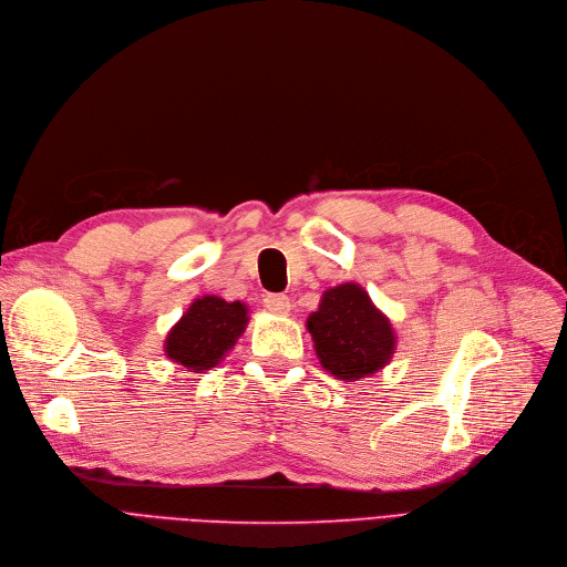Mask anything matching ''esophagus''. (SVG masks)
<instances>
[{
	"instance_id": "1",
	"label": "esophagus",
	"mask_w": 567,
	"mask_h": 567,
	"mask_svg": "<svg viewBox=\"0 0 567 567\" xmlns=\"http://www.w3.org/2000/svg\"><path fill=\"white\" fill-rule=\"evenodd\" d=\"M262 305H265L267 311H272L277 316H286L290 311V307H292L286 295H265Z\"/></svg>"
}]
</instances>
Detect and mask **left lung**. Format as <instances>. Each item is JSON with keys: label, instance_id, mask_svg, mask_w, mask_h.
Returning a JSON list of instances; mask_svg holds the SVG:
<instances>
[{"label": "left lung", "instance_id": "obj_1", "mask_svg": "<svg viewBox=\"0 0 567 567\" xmlns=\"http://www.w3.org/2000/svg\"><path fill=\"white\" fill-rule=\"evenodd\" d=\"M307 330L320 367L343 383L385 369L396 350L392 320L355 281L322 292L318 309L307 318Z\"/></svg>", "mask_w": 567, "mask_h": 567}]
</instances>
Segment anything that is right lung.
<instances>
[{
  "label": "right lung",
  "mask_w": 567,
  "mask_h": 567,
  "mask_svg": "<svg viewBox=\"0 0 567 567\" xmlns=\"http://www.w3.org/2000/svg\"><path fill=\"white\" fill-rule=\"evenodd\" d=\"M247 326L249 307L245 302H226L219 295H203L188 305L168 330L164 353L186 371L205 373L230 353Z\"/></svg>",
  "instance_id": "add662e5"
}]
</instances>
